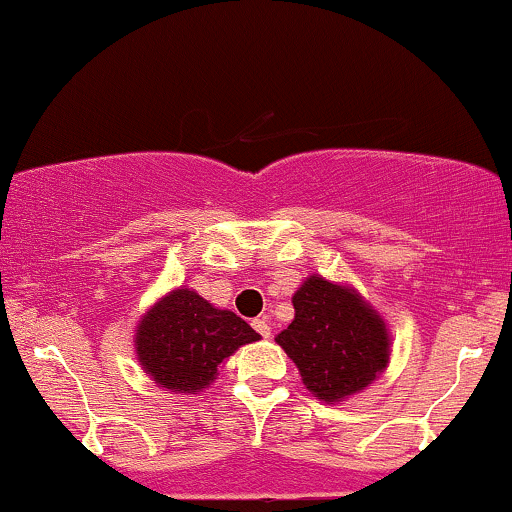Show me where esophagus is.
Segmentation results:
<instances>
[{"label":"esophagus","mask_w":512,"mask_h":512,"mask_svg":"<svg viewBox=\"0 0 512 512\" xmlns=\"http://www.w3.org/2000/svg\"><path fill=\"white\" fill-rule=\"evenodd\" d=\"M251 326H254V330H256L258 335H261L263 340H268V338H270V326H268L266 318H261V316L254 318V321H251Z\"/></svg>","instance_id":"1"}]
</instances>
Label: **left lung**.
Returning a JSON list of instances; mask_svg holds the SVG:
<instances>
[{"label": "left lung", "instance_id": "1", "mask_svg": "<svg viewBox=\"0 0 512 512\" xmlns=\"http://www.w3.org/2000/svg\"><path fill=\"white\" fill-rule=\"evenodd\" d=\"M294 321L275 338L318 400L338 402L388 364L386 323L357 294L311 275L292 297Z\"/></svg>", "mask_w": 512, "mask_h": 512}]
</instances>
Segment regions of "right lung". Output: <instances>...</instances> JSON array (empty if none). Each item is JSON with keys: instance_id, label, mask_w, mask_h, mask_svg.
I'll use <instances>...</instances> for the list:
<instances>
[{"instance_id": "1", "label": "right lung", "mask_w": 512, "mask_h": 512, "mask_svg": "<svg viewBox=\"0 0 512 512\" xmlns=\"http://www.w3.org/2000/svg\"><path fill=\"white\" fill-rule=\"evenodd\" d=\"M261 335L232 311H220L191 290H177L143 316L136 354L146 374L167 390L198 393L237 347Z\"/></svg>"}]
</instances>
